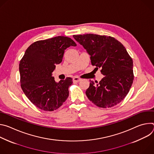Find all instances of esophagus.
Instances as JSON below:
<instances>
[{"instance_id":"obj_1","label":"esophagus","mask_w":154,"mask_h":154,"mask_svg":"<svg viewBox=\"0 0 154 154\" xmlns=\"http://www.w3.org/2000/svg\"><path fill=\"white\" fill-rule=\"evenodd\" d=\"M81 80V79L79 78V77H74L73 78V82H79Z\"/></svg>"}]
</instances>
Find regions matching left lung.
Here are the masks:
<instances>
[{
    "label": "left lung",
    "mask_w": 154,
    "mask_h": 154,
    "mask_svg": "<svg viewBox=\"0 0 154 154\" xmlns=\"http://www.w3.org/2000/svg\"><path fill=\"white\" fill-rule=\"evenodd\" d=\"M90 56L92 65L104 75L97 84L90 80L86 95L99 107H112L128 94L134 81L133 61L125 47L115 38L105 35H73Z\"/></svg>",
    "instance_id": "8db88e82"
}]
</instances>
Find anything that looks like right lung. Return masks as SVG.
<instances>
[{
  "mask_svg": "<svg viewBox=\"0 0 154 154\" xmlns=\"http://www.w3.org/2000/svg\"><path fill=\"white\" fill-rule=\"evenodd\" d=\"M76 46L72 39L63 36L38 41L27 48L20 61L22 89L27 98L42 110H55L68 97V88L72 79L67 77L57 83L52 72L56 64L62 61L64 51Z\"/></svg>",
  "mask_w": 154,
  "mask_h": 154,
  "instance_id": "1",
  "label": "right lung"
}]
</instances>
